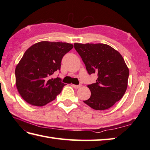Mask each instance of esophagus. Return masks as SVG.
<instances>
[{
  "label": "esophagus",
  "instance_id": "1",
  "mask_svg": "<svg viewBox=\"0 0 150 150\" xmlns=\"http://www.w3.org/2000/svg\"><path fill=\"white\" fill-rule=\"evenodd\" d=\"M81 84H79V85H76V84H72V86L73 87V88H76V89H77V88H79L80 87H81Z\"/></svg>",
  "mask_w": 150,
  "mask_h": 150
}]
</instances>
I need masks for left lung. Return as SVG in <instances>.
Listing matches in <instances>:
<instances>
[{
	"label": "left lung",
	"instance_id": "8db88e82",
	"mask_svg": "<svg viewBox=\"0 0 150 150\" xmlns=\"http://www.w3.org/2000/svg\"><path fill=\"white\" fill-rule=\"evenodd\" d=\"M89 75L96 73V83L88 84L89 99L83 101L96 110H107L120 100L126 92L129 70L122 56L110 46L102 43H75Z\"/></svg>",
	"mask_w": 150,
	"mask_h": 150
}]
</instances>
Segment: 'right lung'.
I'll return each instance as SVG.
<instances>
[{
  "label": "right lung",
  "instance_id": "obj_1",
  "mask_svg": "<svg viewBox=\"0 0 150 150\" xmlns=\"http://www.w3.org/2000/svg\"><path fill=\"white\" fill-rule=\"evenodd\" d=\"M73 47L67 42L42 41L25 51L16 67L15 75L16 87L26 102L43 106L60 94L66 84L52 75L60 70L62 58Z\"/></svg>",
  "mask_w": 150,
  "mask_h": 150
}]
</instances>
